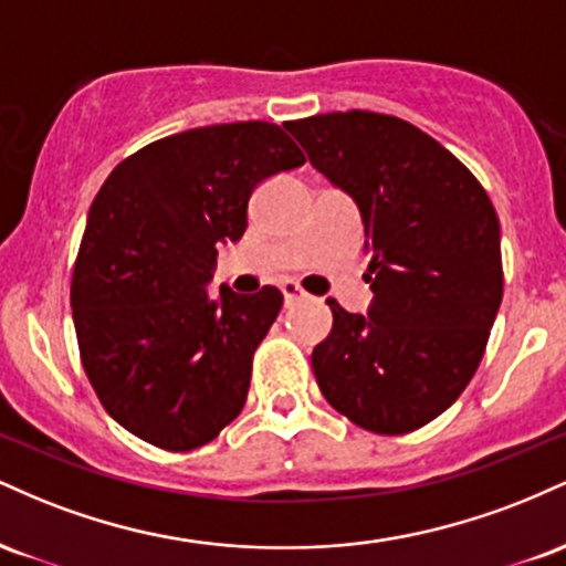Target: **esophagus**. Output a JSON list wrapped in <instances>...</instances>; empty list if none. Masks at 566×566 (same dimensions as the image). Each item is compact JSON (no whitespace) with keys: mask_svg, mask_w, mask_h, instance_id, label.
Masks as SVG:
<instances>
[{"mask_svg":"<svg viewBox=\"0 0 566 566\" xmlns=\"http://www.w3.org/2000/svg\"><path fill=\"white\" fill-rule=\"evenodd\" d=\"M282 292H284V301H287V303L303 301V297H305V292H303L301 287H297L295 282H284V284H282Z\"/></svg>","mask_w":566,"mask_h":566,"instance_id":"esophagus-1","label":"esophagus"}]
</instances>
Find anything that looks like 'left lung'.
I'll list each match as a JSON object with an SVG mask.
<instances>
[{
  "label": "left lung",
  "instance_id": "obj_1",
  "mask_svg": "<svg viewBox=\"0 0 566 566\" xmlns=\"http://www.w3.org/2000/svg\"><path fill=\"white\" fill-rule=\"evenodd\" d=\"M287 129L359 207L375 295L367 314L329 297L316 382L350 423L415 431L465 391L484 356L503 301L495 207L463 161L396 116L335 112Z\"/></svg>",
  "mask_w": 566,
  "mask_h": 566
}]
</instances>
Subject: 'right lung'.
<instances>
[{"label":"right lung","instance_id":"obj_1","mask_svg":"<svg viewBox=\"0 0 566 566\" xmlns=\"http://www.w3.org/2000/svg\"><path fill=\"white\" fill-rule=\"evenodd\" d=\"M305 161L271 122L170 135L114 167L90 207L71 279L84 373L106 412L170 452L242 412L252 354L282 292L210 297L220 242H239L255 186Z\"/></svg>","mask_w":566,"mask_h":566}]
</instances>
